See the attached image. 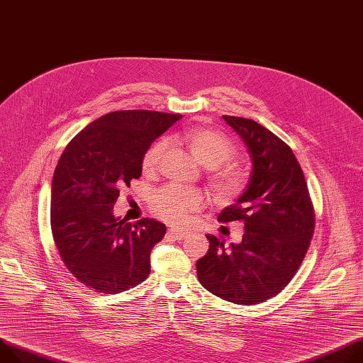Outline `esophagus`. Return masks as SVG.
<instances>
[{"mask_svg":"<svg viewBox=\"0 0 363 363\" xmlns=\"http://www.w3.org/2000/svg\"><path fill=\"white\" fill-rule=\"evenodd\" d=\"M169 238H172L174 240H182L188 233L184 232V230H177V228H169L168 230Z\"/></svg>","mask_w":363,"mask_h":363,"instance_id":"34e87169","label":"esophagus"}]
</instances>
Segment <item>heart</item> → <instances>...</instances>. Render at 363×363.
<instances>
[{
    "mask_svg": "<svg viewBox=\"0 0 363 363\" xmlns=\"http://www.w3.org/2000/svg\"><path fill=\"white\" fill-rule=\"evenodd\" d=\"M181 139L188 145L192 155L207 167H218L235 153V146L221 131L211 127H192L185 130ZM167 149V140L152 143L142 157V169L146 174L156 171L162 155ZM214 188L223 195H236L246 185V177L233 168L220 171L213 178ZM203 204L199 191L169 184L157 189L150 199L152 211L163 221L181 224L188 214L196 211Z\"/></svg>",
    "mask_w": 363,
    "mask_h": 363,
    "instance_id": "obj_1",
    "label": "heart"
}]
</instances>
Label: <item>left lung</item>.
Listing matches in <instances>:
<instances>
[{"instance_id": "1", "label": "left lung", "mask_w": 363, "mask_h": 363, "mask_svg": "<svg viewBox=\"0 0 363 363\" xmlns=\"http://www.w3.org/2000/svg\"><path fill=\"white\" fill-rule=\"evenodd\" d=\"M224 121L242 138L252 157V177L236 204L218 221H242L239 245L208 235L210 249L196 262L201 285L235 304H259L279 294L298 271L314 235V208L291 147L259 123L233 116Z\"/></svg>"}]
</instances>
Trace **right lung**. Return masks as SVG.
Segmentation results:
<instances>
[{"label":"right lung","mask_w":363,"mask_h":363,"mask_svg":"<svg viewBox=\"0 0 363 363\" xmlns=\"http://www.w3.org/2000/svg\"><path fill=\"white\" fill-rule=\"evenodd\" d=\"M182 116L149 110L108 113L65 147L53 174L50 225L65 267L92 291L118 294L143 282L150 252L167 233L153 218L114 217L120 188L142 175L152 142Z\"/></svg>","instance_id":"obj_1"}]
</instances>
